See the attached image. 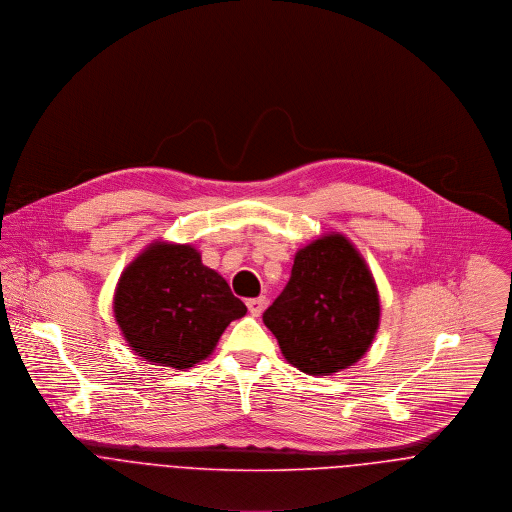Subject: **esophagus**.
Returning a JSON list of instances; mask_svg holds the SVG:
<instances>
[{"label": "esophagus", "mask_w": 512, "mask_h": 512, "mask_svg": "<svg viewBox=\"0 0 512 512\" xmlns=\"http://www.w3.org/2000/svg\"><path fill=\"white\" fill-rule=\"evenodd\" d=\"M246 305H248L250 315H252V317H258V315L264 311V307H266V297H264V295H262V297H252V299L246 301Z\"/></svg>", "instance_id": "obj_1"}]
</instances>
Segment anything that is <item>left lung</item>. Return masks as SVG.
<instances>
[{
    "mask_svg": "<svg viewBox=\"0 0 512 512\" xmlns=\"http://www.w3.org/2000/svg\"><path fill=\"white\" fill-rule=\"evenodd\" d=\"M262 319L290 365L327 376L363 359L380 301L357 248L343 234H327L295 254L288 286Z\"/></svg>",
    "mask_w": 512,
    "mask_h": 512,
    "instance_id": "8db88e82",
    "label": "left lung"
}]
</instances>
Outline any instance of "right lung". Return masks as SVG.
<instances>
[{"mask_svg": "<svg viewBox=\"0 0 512 512\" xmlns=\"http://www.w3.org/2000/svg\"><path fill=\"white\" fill-rule=\"evenodd\" d=\"M114 315L124 339L149 363L183 370L207 359L246 305L203 266L189 244L155 242L122 274Z\"/></svg>", "mask_w": 512, "mask_h": 512, "instance_id": "right-lung-1", "label": "right lung"}]
</instances>
